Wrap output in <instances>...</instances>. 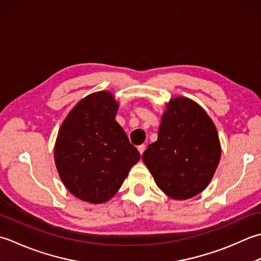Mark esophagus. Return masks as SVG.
<instances>
[{"label": "esophagus", "instance_id": "1", "mask_svg": "<svg viewBox=\"0 0 261 261\" xmlns=\"http://www.w3.org/2000/svg\"><path fill=\"white\" fill-rule=\"evenodd\" d=\"M145 148H146V145H145V144H142V145H140V146H138V151H140V153H141V155H143V153H144V151H145Z\"/></svg>", "mask_w": 261, "mask_h": 261}]
</instances>
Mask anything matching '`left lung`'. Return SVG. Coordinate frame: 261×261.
Instances as JSON below:
<instances>
[{
  "mask_svg": "<svg viewBox=\"0 0 261 261\" xmlns=\"http://www.w3.org/2000/svg\"><path fill=\"white\" fill-rule=\"evenodd\" d=\"M220 158L215 125L200 106L187 98L170 101L156 142L142 156L158 187L174 199H188L204 190Z\"/></svg>",
  "mask_w": 261,
  "mask_h": 261,
  "instance_id": "obj_1",
  "label": "left lung"
}]
</instances>
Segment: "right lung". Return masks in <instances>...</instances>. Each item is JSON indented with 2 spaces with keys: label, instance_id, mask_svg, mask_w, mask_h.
<instances>
[{
  "label": "right lung",
  "instance_id": "obj_1",
  "mask_svg": "<svg viewBox=\"0 0 261 261\" xmlns=\"http://www.w3.org/2000/svg\"><path fill=\"white\" fill-rule=\"evenodd\" d=\"M118 103L100 91L80 101L64 120L55 145L63 184L75 197L92 204L109 200L141 159L115 120Z\"/></svg>",
  "mask_w": 261,
  "mask_h": 261
}]
</instances>
